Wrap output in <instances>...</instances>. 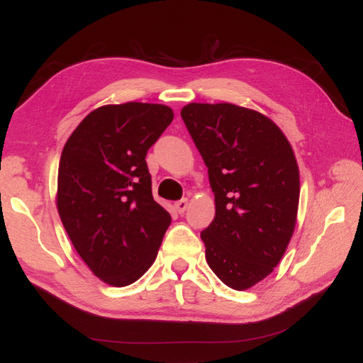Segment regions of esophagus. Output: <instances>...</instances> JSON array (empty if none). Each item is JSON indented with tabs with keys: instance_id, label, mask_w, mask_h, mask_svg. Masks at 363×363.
I'll return each mask as SVG.
<instances>
[{
	"instance_id": "obj_1",
	"label": "esophagus",
	"mask_w": 363,
	"mask_h": 363,
	"mask_svg": "<svg viewBox=\"0 0 363 363\" xmlns=\"http://www.w3.org/2000/svg\"><path fill=\"white\" fill-rule=\"evenodd\" d=\"M175 211H177L180 215L184 213L186 208H188V199H182L180 201H175Z\"/></svg>"
}]
</instances>
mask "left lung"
I'll return each instance as SVG.
<instances>
[{"mask_svg": "<svg viewBox=\"0 0 363 363\" xmlns=\"http://www.w3.org/2000/svg\"><path fill=\"white\" fill-rule=\"evenodd\" d=\"M182 119L207 167L215 218L201 232L208 267L244 291L277 267L295 228L300 175L271 119L228 103H191Z\"/></svg>", "mask_w": 363, "mask_h": 363, "instance_id": "1", "label": "left lung"}]
</instances>
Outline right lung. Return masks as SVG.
I'll return each mask as SVG.
<instances>
[{"label":"right lung","mask_w":363,"mask_h":363,"mask_svg":"<svg viewBox=\"0 0 363 363\" xmlns=\"http://www.w3.org/2000/svg\"><path fill=\"white\" fill-rule=\"evenodd\" d=\"M172 118L162 104L103 106L63 147L60 219L86 265L112 286L144 276L171 224V215L152 199L145 157Z\"/></svg>","instance_id":"obj_1"}]
</instances>
